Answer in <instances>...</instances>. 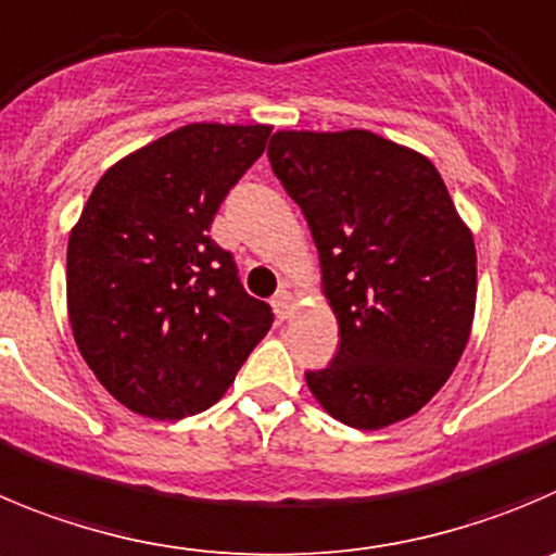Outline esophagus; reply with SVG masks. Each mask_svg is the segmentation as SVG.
Wrapping results in <instances>:
<instances>
[{
    "instance_id": "1",
    "label": "esophagus",
    "mask_w": 556,
    "mask_h": 556,
    "mask_svg": "<svg viewBox=\"0 0 556 556\" xmlns=\"http://www.w3.org/2000/svg\"><path fill=\"white\" fill-rule=\"evenodd\" d=\"M271 307H274V313H277L279 320H288L290 315H293V295H290L288 288H282L274 293Z\"/></svg>"
}]
</instances>
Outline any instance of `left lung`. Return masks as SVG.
<instances>
[{
	"mask_svg": "<svg viewBox=\"0 0 556 556\" xmlns=\"http://www.w3.org/2000/svg\"><path fill=\"white\" fill-rule=\"evenodd\" d=\"M268 161L315 238L340 351L307 372L342 425L417 414L469 342L477 252L442 175L372 131H277Z\"/></svg>",
	"mask_w": 556,
	"mask_h": 556,
	"instance_id": "8db88e82",
	"label": "left lung"
}]
</instances>
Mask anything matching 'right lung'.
Masks as SVG:
<instances>
[{"label":"right lung","mask_w":556,"mask_h":556,"mask_svg":"<svg viewBox=\"0 0 556 556\" xmlns=\"http://www.w3.org/2000/svg\"><path fill=\"white\" fill-rule=\"evenodd\" d=\"M271 126L191 123L103 173L67 238V318L114 401L150 419L214 406L271 329L207 236Z\"/></svg>","instance_id":"right-lung-1"}]
</instances>
